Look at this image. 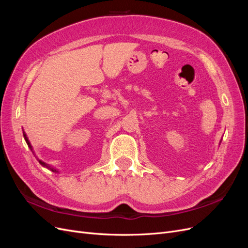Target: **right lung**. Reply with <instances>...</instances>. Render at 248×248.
I'll return each mask as SVG.
<instances>
[{
    "label": "right lung",
    "mask_w": 248,
    "mask_h": 248,
    "mask_svg": "<svg viewBox=\"0 0 248 248\" xmlns=\"http://www.w3.org/2000/svg\"><path fill=\"white\" fill-rule=\"evenodd\" d=\"M22 131H24V130H22ZM24 138H25V140H26V141H27L28 146L30 147V149H31V151L34 153V151H33V148H32V146H31V142H30V140H29V139H28V137H27V134H26V132H25V131H24ZM38 161H39V163L41 164V166H43L44 168H46V169L50 170L51 171H54V172H59L57 169H55V168H51V167L49 166V164H47V163H46V162H43L42 160H39V159H38Z\"/></svg>",
    "instance_id": "1"
}]
</instances>
